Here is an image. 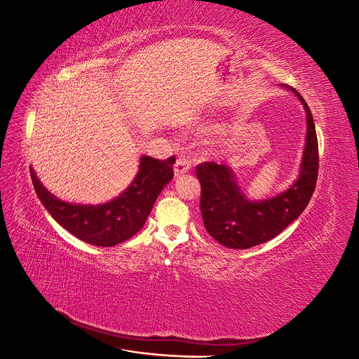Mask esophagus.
<instances>
[{
	"label": "esophagus",
	"mask_w": 359,
	"mask_h": 359,
	"mask_svg": "<svg viewBox=\"0 0 359 359\" xmlns=\"http://www.w3.org/2000/svg\"><path fill=\"white\" fill-rule=\"evenodd\" d=\"M190 170V163L186 158H178L175 161V166H173V172H175V177L182 175V173H187Z\"/></svg>",
	"instance_id": "esophagus-1"
}]
</instances>
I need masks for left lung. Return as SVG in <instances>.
I'll list each match as a JSON object with an SVG mask.
<instances>
[{
	"mask_svg": "<svg viewBox=\"0 0 359 359\" xmlns=\"http://www.w3.org/2000/svg\"><path fill=\"white\" fill-rule=\"evenodd\" d=\"M286 88L298 97L307 116L299 173L287 190L264 201H250L226 161L222 165L206 161L196 168L205 229L224 247L243 250L273 240L302 214L316 189L319 148L313 116L302 95L290 86Z\"/></svg>",
	"mask_w": 359,
	"mask_h": 359,
	"instance_id": "obj_1",
	"label": "left lung"
}]
</instances>
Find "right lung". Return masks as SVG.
I'll return each instance as SVG.
<instances>
[{
  "mask_svg": "<svg viewBox=\"0 0 359 359\" xmlns=\"http://www.w3.org/2000/svg\"><path fill=\"white\" fill-rule=\"evenodd\" d=\"M173 163L175 157L157 160L142 156L132 184L119 196L100 205L64 202L43 186L34 169L29 172L40 202L60 226L83 243L114 247L142 229L160 191L173 178Z\"/></svg>",
  "mask_w": 359,
  "mask_h": 359,
  "instance_id": "add662e5",
  "label": "right lung"
}]
</instances>
